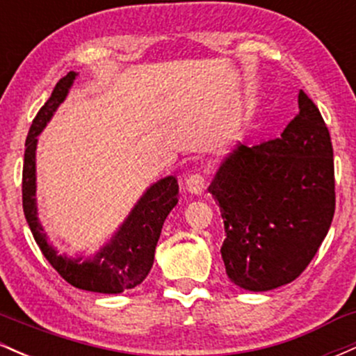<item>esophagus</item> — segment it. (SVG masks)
Masks as SVG:
<instances>
[{"label": "esophagus", "mask_w": 356, "mask_h": 356, "mask_svg": "<svg viewBox=\"0 0 356 356\" xmlns=\"http://www.w3.org/2000/svg\"><path fill=\"white\" fill-rule=\"evenodd\" d=\"M186 189L191 192V194H202L204 189H206V177L201 172H194L187 175L186 179Z\"/></svg>", "instance_id": "1"}]
</instances>
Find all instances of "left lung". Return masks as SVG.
<instances>
[{
	"label": "left lung",
	"mask_w": 356,
	"mask_h": 356,
	"mask_svg": "<svg viewBox=\"0 0 356 356\" xmlns=\"http://www.w3.org/2000/svg\"><path fill=\"white\" fill-rule=\"evenodd\" d=\"M298 107L280 138L236 145L209 186L226 231L220 248L226 273L248 291L295 281L332 226V138L303 90Z\"/></svg>",
	"instance_id": "obj_1"
}]
</instances>
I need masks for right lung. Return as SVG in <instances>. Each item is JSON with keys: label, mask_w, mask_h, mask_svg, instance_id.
Instances as JSON below:
<instances>
[{"label": "right lung", "mask_w": 356, "mask_h": 356, "mask_svg": "<svg viewBox=\"0 0 356 356\" xmlns=\"http://www.w3.org/2000/svg\"><path fill=\"white\" fill-rule=\"evenodd\" d=\"M75 72H68L53 88L51 97L36 113L26 137L23 162V211L31 234L48 263L67 283L85 291L118 295L136 288L149 275L154 264L157 241L169 212L177 204L179 184L174 175L161 179L144 192L129 218L124 220L110 243L90 257L61 256L47 241L36 207V144L42 130L70 92Z\"/></svg>", "instance_id": "add662e5"}]
</instances>
